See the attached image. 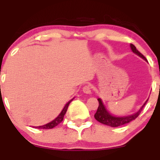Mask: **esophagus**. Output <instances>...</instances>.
Returning <instances> with one entry per match:
<instances>
[{"label": "esophagus", "mask_w": 160, "mask_h": 160, "mask_svg": "<svg viewBox=\"0 0 160 160\" xmlns=\"http://www.w3.org/2000/svg\"><path fill=\"white\" fill-rule=\"evenodd\" d=\"M91 89V86L89 85L84 86L83 88H82V91H83V92L86 93V94H90L92 92Z\"/></svg>", "instance_id": "1"}]
</instances>
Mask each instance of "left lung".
<instances>
[{"label":"left lung","instance_id":"left-lung-1","mask_svg":"<svg viewBox=\"0 0 160 160\" xmlns=\"http://www.w3.org/2000/svg\"><path fill=\"white\" fill-rule=\"evenodd\" d=\"M130 47H131L132 51L134 53H135V54L138 55V56L141 57L143 59L146 60L147 61L146 58H145V57L143 56V55L141 54L135 46L131 43V44H130ZM98 101L99 104L98 108V110H97L96 113H95L94 115L95 120L98 121V122H101V123L107 125V126H111V127H118V126H122V125L127 124L128 122H131V121L135 120V119H136L139 116V114L141 113V112L142 111L143 108H144V105L146 104L147 102H148V99L144 102V104H143L142 107L139 109L138 111H137L136 113H134V114L126 116V117H116V116L111 115V113L107 111V109H106L105 107H104L102 99L98 98Z\"/></svg>","mask_w":160,"mask_h":160}]
</instances>
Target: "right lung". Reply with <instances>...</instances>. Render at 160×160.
Returning a JSON list of instances; mask_svg holds the SVG:
<instances>
[{
  "instance_id": "add662e5",
  "label": "right lung",
  "mask_w": 160,
  "mask_h": 160,
  "mask_svg": "<svg viewBox=\"0 0 160 160\" xmlns=\"http://www.w3.org/2000/svg\"><path fill=\"white\" fill-rule=\"evenodd\" d=\"M74 98L71 99V101H69V102L65 104V107H64L63 110H62L61 113H60V114L58 115V117H57L54 120H52V122H49V123H47V124H46V125H43V126H34V128H41V129H42V128H43V129H49V128H54L55 126H57V125H58V124L60 123V122H62V120H63V119H64V116H65V114L66 113V111H67V110H68V108L69 104L71 103V102H72L73 100H74Z\"/></svg>"
}]
</instances>
